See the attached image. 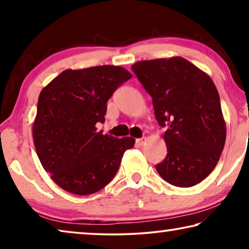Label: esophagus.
<instances>
[{
	"label": "esophagus",
	"mask_w": 249,
	"mask_h": 249,
	"mask_svg": "<svg viewBox=\"0 0 249 249\" xmlns=\"http://www.w3.org/2000/svg\"><path fill=\"white\" fill-rule=\"evenodd\" d=\"M144 142H145V137L137 138V140H136V144H137L138 146H142V144H144Z\"/></svg>",
	"instance_id": "1"
}]
</instances>
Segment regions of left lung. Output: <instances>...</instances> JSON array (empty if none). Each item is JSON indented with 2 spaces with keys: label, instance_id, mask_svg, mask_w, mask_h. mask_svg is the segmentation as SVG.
Returning a JSON list of instances; mask_svg holds the SVG:
<instances>
[{
  "label": "left lung",
  "instance_id": "left-lung-1",
  "mask_svg": "<svg viewBox=\"0 0 249 249\" xmlns=\"http://www.w3.org/2000/svg\"><path fill=\"white\" fill-rule=\"evenodd\" d=\"M132 70L153 99L158 124L167 127V156L156 170L176 187L200 183L217 165L226 138L212 79L181 57L138 61Z\"/></svg>",
  "mask_w": 249,
  "mask_h": 249
}]
</instances>
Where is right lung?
Returning <instances> with one entry per match:
<instances>
[{
	"label": "right lung",
	"mask_w": 249,
	"mask_h": 249,
	"mask_svg": "<svg viewBox=\"0 0 249 249\" xmlns=\"http://www.w3.org/2000/svg\"><path fill=\"white\" fill-rule=\"evenodd\" d=\"M132 78L115 66L65 70L41 90L33 126L36 153L59 187L78 196L100 191L114 178L122 158L135 144L98 132L107 103Z\"/></svg>",
	"instance_id": "obj_1"
}]
</instances>
